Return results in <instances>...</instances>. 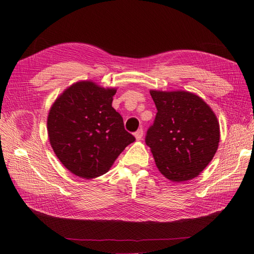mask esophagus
<instances>
[{
  "label": "esophagus",
  "instance_id": "1",
  "mask_svg": "<svg viewBox=\"0 0 254 254\" xmlns=\"http://www.w3.org/2000/svg\"><path fill=\"white\" fill-rule=\"evenodd\" d=\"M134 136L136 140H141L143 138V129L142 128H139L136 131L134 132Z\"/></svg>",
  "mask_w": 254,
  "mask_h": 254
}]
</instances>
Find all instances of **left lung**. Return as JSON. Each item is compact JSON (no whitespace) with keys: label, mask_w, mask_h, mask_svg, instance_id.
Listing matches in <instances>:
<instances>
[{"label":"left lung","mask_w":254,"mask_h":254,"mask_svg":"<svg viewBox=\"0 0 254 254\" xmlns=\"http://www.w3.org/2000/svg\"><path fill=\"white\" fill-rule=\"evenodd\" d=\"M156 118L145 135L156 166L172 182L192 180L215 156L220 130L215 113L198 96L150 91Z\"/></svg>","instance_id":"obj_1"}]
</instances>
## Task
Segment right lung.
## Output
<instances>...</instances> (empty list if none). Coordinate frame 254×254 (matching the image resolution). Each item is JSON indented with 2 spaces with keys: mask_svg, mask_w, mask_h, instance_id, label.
Segmentation results:
<instances>
[{
  "mask_svg": "<svg viewBox=\"0 0 254 254\" xmlns=\"http://www.w3.org/2000/svg\"><path fill=\"white\" fill-rule=\"evenodd\" d=\"M115 93V88L81 81L68 87L50 109V144L74 175L90 180L107 173L125 147L135 141L112 107Z\"/></svg>",
  "mask_w": 254,
  "mask_h": 254,
  "instance_id": "right-lung-1",
  "label": "right lung"
}]
</instances>
